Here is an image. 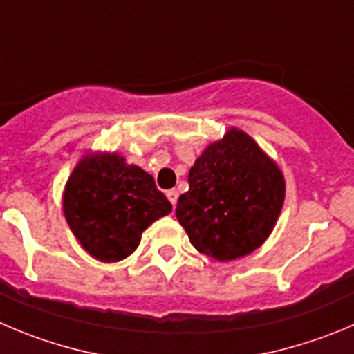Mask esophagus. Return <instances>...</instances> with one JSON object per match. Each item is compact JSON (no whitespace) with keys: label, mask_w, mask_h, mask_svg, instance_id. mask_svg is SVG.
Masks as SVG:
<instances>
[{"label":"esophagus","mask_w":354,"mask_h":354,"mask_svg":"<svg viewBox=\"0 0 354 354\" xmlns=\"http://www.w3.org/2000/svg\"><path fill=\"white\" fill-rule=\"evenodd\" d=\"M167 198L170 200V203L174 205V208H175V205H177V198H179V193H177V189H170V191H167Z\"/></svg>","instance_id":"34e87169"}]
</instances>
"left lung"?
Wrapping results in <instances>:
<instances>
[{
	"label": "left lung",
	"mask_w": 354,
	"mask_h": 354,
	"mask_svg": "<svg viewBox=\"0 0 354 354\" xmlns=\"http://www.w3.org/2000/svg\"><path fill=\"white\" fill-rule=\"evenodd\" d=\"M177 221L200 254L218 262L245 257L274 230L285 201L280 167L243 130L231 127L189 170Z\"/></svg>",
	"instance_id": "1"
}]
</instances>
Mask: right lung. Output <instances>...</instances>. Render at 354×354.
<instances>
[{
	"mask_svg": "<svg viewBox=\"0 0 354 354\" xmlns=\"http://www.w3.org/2000/svg\"><path fill=\"white\" fill-rule=\"evenodd\" d=\"M62 210L85 252L118 262L139 247L144 231L170 214L171 205L146 170L118 153L88 151L67 179Z\"/></svg>",
	"mask_w": 354,
	"mask_h": 354,
	"instance_id": "add662e5",
	"label": "right lung"
}]
</instances>
